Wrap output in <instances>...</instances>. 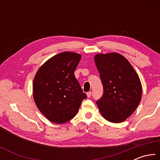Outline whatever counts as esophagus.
I'll list each match as a JSON object with an SVG mask.
<instances>
[{
	"instance_id": "34e87169",
	"label": "esophagus",
	"mask_w": 160,
	"mask_h": 160,
	"mask_svg": "<svg viewBox=\"0 0 160 160\" xmlns=\"http://www.w3.org/2000/svg\"><path fill=\"white\" fill-rule=\"evenodd\" d=\"M87 96H88V98H90L92 96V92H87Z\"/></svg>"
}]
</instances>
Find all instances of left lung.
Wrapping results in <instances>:
<instances>
[{
  "label": "left lung",
  "mask_w": 160,
  "mask_h": 160,
  "mask_svg": "<svg viewBox=\"0 0 160 160\" xmlns=\"http://www.w3.org/2000/svg\"><path fill=\"white\" fill-rule=\"evenodd\" d=\"M104 93L96 102L106 120L121 123L138 106L142 85L138 75L126 58L117 53L94 56Z\"/></svg>",
  "instance_id": "obj_1"
}]
</instances>
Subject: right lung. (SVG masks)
Wrapping results in <instances>:
<instances>
[{
    "label": "right lung",
    "mask_w": 160,
    "mask_h": 160,
    "mask_svg": "<svg viewBox=\"0 0 160 160\" xmlns=\"http://www.w3.org/2000/svg\"><path fill=\"white\" fill-rule=\"evenodd\" d=\"M80 54L63 52L53 56L38 70L33 97L39 110L53 123H63L76 115L87 95L75 77Z\"/></svg>",
    "instance_id": "obj_1"
}]
</instances>
